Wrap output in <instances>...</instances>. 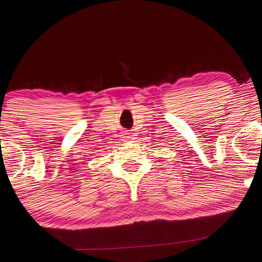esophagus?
<instances>
[{
  "mask_svg": "<svg viewBox=\"0 0 262 262\" xmlns=\"http://www.w3.org/2000/svg\"><path fill=\"white\" fill-rule=\"evenodd\" d=\"M123 137H125V140H129L130 139V135L129 134H126Z\"/></svg>",
  "mask_w": 262,
  "mask_h": 262,
  "instance_id": "1",
  "label": "esophagus"
}]
</instances>
